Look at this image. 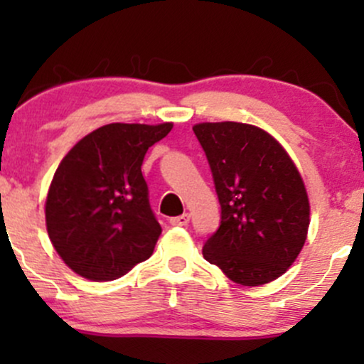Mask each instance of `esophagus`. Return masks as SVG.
Instances as JSON below:
<instances>
[{
    "label": "esophagus",
    "mask_w": 364,
    "mask_h": 364,
    "mask_svg": "<svg viewBox=\"0 0 364 364\" xmlns=\"http://www.w3.org/2000/svg\"><path fill=\"white\" fill-rule=\"evenodd\" d=\"M169 223L171 225H188V223H190V214L173 217V219H169Z\"/></svg>",
    "instance_id": "obj_1"
}]
</instances>
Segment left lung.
Listing matches in <instances>:
<instances>
[{"label":"left lung","mask_w":364,"mask_h":364,"mask_svg":"<svg viewBox=\"0 0 364 364\" xmlns=\"http://www.w3.org/2000/svg\"><path fill=\"white\" fill-rule=\"evenodd\" d=\"M193 132L220 203L203 258L241 286H262L298 258L310 225L306 188L284 147L262 128L223 121Z\"/></svg>","instance_id":"8db88e82"}]
</instances>
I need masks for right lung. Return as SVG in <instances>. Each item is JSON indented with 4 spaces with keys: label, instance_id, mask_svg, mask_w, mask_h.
I'll return each mask as SVG.
<instances>
[{
    "label": "right lung",
    "instance_id": "add662e5",
    "mask_svg": "<svg viewBox=\"0 0 364 364\" xmlns=\"http://www.w3.org/2000/svg\"><path fill=\"white\" fill-rule=\"evenodd\" d=\"M173 123H111L66 154L46 198L49 240L75 274L114 281L152 255L162 229L141 162Z\"/></svg>",
    "mask_w": 364,
    "mask_h": 364
}]
</instances>
